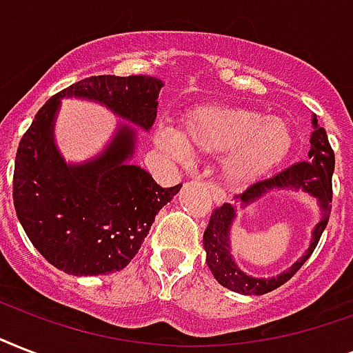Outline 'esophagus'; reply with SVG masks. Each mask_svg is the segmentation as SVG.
I'll use <instances>...</instances> for the list:
<instances>
[{
	"instance_id": "obj_1",
	"label": "esophagus",
	"mask_w": 353,
	"mask_h": 353,
	"mask_svg": "<svg viewBox=\"0 0 353 353\" xmlns=\"http://www.w3.org/2000/svg\"><path fill=\"white\" fill-rule=\"evenodd\" d=\"M205 185H207V188H209V190H210V196H212V199H214V203L216 205L223 203V194H221L220 188L216 187V185L212 181H207V183H205Z\"/></svg>"
}]
</instances>
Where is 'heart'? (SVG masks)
<instances>
[{
    "label": "heart",
    "instance_id": "obj_1",
    "mask_svg": "<svg viewBox=\"0 0 353 353\" xmlns=\"http://www.w3.org/2000/svg\"><path fill=\"white\" fill-rule=\"evenodd\" d=\"M155 143L174 159H187L190 150L201 155H227L223 174L232 187H245L274 170L290 155L295 130L284 117L256 110L205 106L187 115L181 133L163 128Z\"/></svg>",
    "mask_w": 353,
    "mask_h": 353
}]
</instances>
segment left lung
<instances>
[{"label":"left lung","instance_id":"8db88e82","mask_svg":"<svg viewBox=\"0 0 353 353\" xmlns=\"http://www.w3.org/2000/svg\"><path fill=\"white\" fill-rule=\"evenodd\" d=\"M313 132L310 143L312 150L307 154V161H299L291 166L280 170L273 177L260 179L252 183L251 187L243 190L241 194H234L232 203H252L269 190H304L312 193L319 199L323 216L321 221L314 232L312 245L308 252L299 263L286 272L285 274L275 277L274 279H254L248 275L241 274L234 263L228 245V231L230 230L232 220L234 219V205L223 203L221 207H216L210 214L209 225L203 232V247L207 251V265L214 279L227 290L241 293V295H263L269 291L276 290L282 284H285L299 269L304 265L307 258L315 251L323 231L328 225L330 212H332V198H334V188H332V176L335 168V155L332 150V144L328 141L326 130L317 124V117H313Z\"/></svg>","mask_w":353,"mask_h":353}]
</instances>
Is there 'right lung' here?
Segmentation results:
<instances>
[{
	"mask_svg": "<svg viewBox=\"0 0 353 353\" xmlns=\"http://www.w3.org/2000/svg\"><path fill=\"white\" fill-rule=\"evenodd\" d=\"M163 82L150 74H99L71 84L38 110L16 152L12 199L32 245L63 273L93 276L132 262L155 214L181 185L163 188L141 166L126 163L135 133L119 126L104 154L68 166L52 143V121L62 97H88L150 130Z\"/></svg>",
	"mask_w": 353,
	"mask_h": 353,
	"instance_id": "right-lung-1",
	"label": "right lung"
}]
</instances>
